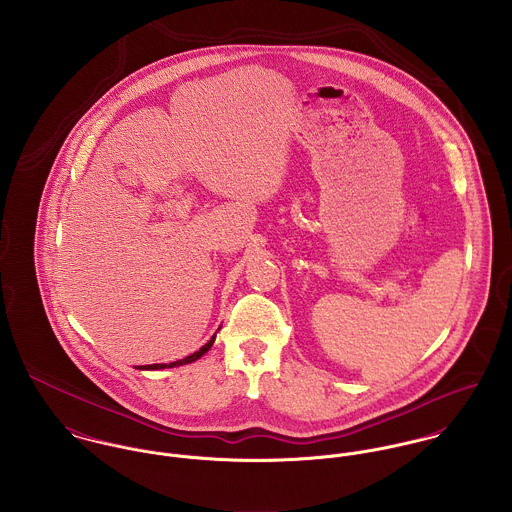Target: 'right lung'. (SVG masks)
I'll use <instances>...</instances> for the list:
<instances>
[{
	"label": "right lung",
	"instance_id": "right-lung-1",
	"mask_svg": "<svg viewBox=\"0 0 512 512\" xmlns=\"http://www.w3.org/2000/svg\"><path fill=\"white\" fill-rule=\"evenodd\" d=\"M215 339H217V333L211 337V341H209L207 345H203L199 351H195L193 355H189V357H185V359H181V361H175V363H169V365H144L140 366V370H159V368H173V366L189 365V363H195V361H197V359H201L205 353H209V349L213 347Z\"/></svg>",
	"mask_w": 512,
	"mask_h": 512
}]
</instances>
